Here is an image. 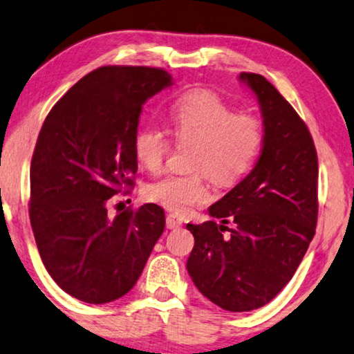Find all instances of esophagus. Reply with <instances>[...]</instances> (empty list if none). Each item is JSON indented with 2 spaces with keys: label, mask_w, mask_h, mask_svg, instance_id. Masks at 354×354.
<instances>
[{
  "label": "esophagus",
  "mask_w": 354,
  "mask_h": 354,
  "mask_svg": "<svg viewBox=\"0 0 354 354\" xmlns=\"http://www.w3.org/2000/svg\"><path fill=\"white\" fill-rule=\"evenodd\" d=\"M182 223H183L182 217H178V215H176V214H167V217H166V227H167L169 230L180 228Z\"/></svg>",
  "instance_id": "1"
}]
</instances>
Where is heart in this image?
Listing matches in <instances>:
<instances>
[{"label":"heart","mask_w":354,"mask_h":354,"mask_svg":"<svg viewBox=\"0 0 354 354\" xmlns=\"http://www.w3.org/2000/svg\"><path fill=\"white\" fill-rule=\"evenodd\" d=\"M169 126L174 139L192 143L187 166L192 171L167 174L145 187L148 201L176 214H187L196 204L211 198L207 176L218 185H233L248 176L263 148V126L257 116L234 113L218 95L194 91L172 105ZM171 140L155 124L137 132L134 151L140 165L160 172Z\"/></svg>","instance_id":"b5f03b06"}]
</instances>
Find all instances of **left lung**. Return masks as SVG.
<instances>
[{"label":"left lung","mask_w":354,"mask_h":354,"mask_svg":"<svg viewBox=\"0 0 354 354\" xmlns=\"http://www.w3.org/2000/svg\"><path fill=\"white\" fill-rule=\"evenodd\" d=\"M239 80L262 110V155L209 207L220 223L187 225L194 236L188 273L204 297L228 311L273 300L294 276L317 222V155L308 127L262 75L244 71Z\"/></svg>","instance_id":"1"}]
</instances>
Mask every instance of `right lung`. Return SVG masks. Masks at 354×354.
<instances>
[{
  "instance_id": "right-lung-1",
  "label": "right lung",
  "mask_w": 354,
  "mask_h": 354,
  "mask_svg": "<svg viewBox=\"0 0 354 354\" xmlns=\"http://www.w3.org/2000/svg\"><path fill=\"white\" fill-rule=\"evenodd\" d=\"M172 84L150 66H100L53 106L30 167V223L41 260L75 299L102 305L126 295L165 232L158 204L110 215L134 187V139L145 102Z\"/></svg>"
}]
</instances>
